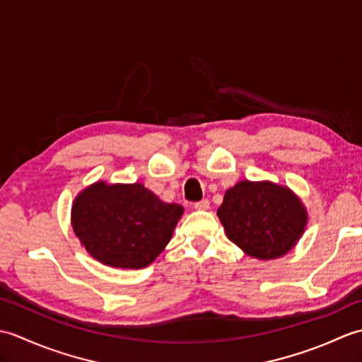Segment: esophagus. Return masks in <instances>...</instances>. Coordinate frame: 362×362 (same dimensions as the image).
Wrapping results in <instances>:
<instances>
[{"label": "esophagus", "instance_id": "obj_1", "mask_svg": "<svg viewBox=\"0 0 362 362\" xmlns=\"http://www.w3.org/2000/svg\"><path fill=\"white\" fill-rule=\"evenodd\" d=\"M194 209L196 210H209L210 209V202L206 201V199H204V201L194 204Z\"/></svg>", "mask_w": 362, "mask_h": 362}]
</instances>
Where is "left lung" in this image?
Instances as JSON below:
<instances>
[{
  "instance_id": "1",
  "label": "left lung",
  "mask_w": 362,
  "mask_h": 362,
  "mask_svg": "<svg viewBox=\"0 0 362 362\" xmlns=\"http://www.w3.org/2000/svg\"><path fill=\"white\" fill-rule=\"evenodd\" d=\"M218 218L230 241L245 255L263 261L286 255L308 224L302 199L271 180H241L228 188Z\"/></svg>"
}]
</instances>
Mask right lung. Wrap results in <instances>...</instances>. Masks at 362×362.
I'll list each match as a JSON object with an SVG mask.
<instances>
[{
    "instance_id": "1",
    "label": "right lung",
    "mask_w": 362,
    "mask_h": 362,
    "mask_svg": "<svg viewBox=\"0 0 362 362\" xmlns=\"http://www.w3.org/2000/svg\"><path fill=\"white\" fill-rule=\"evenodd\" d=\"M182 214V205L163 202L143 183L98 180L76 196L71 227L99 263L143 269L165 250Z\"/></svg>"
}]
</instances>
